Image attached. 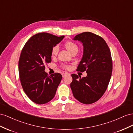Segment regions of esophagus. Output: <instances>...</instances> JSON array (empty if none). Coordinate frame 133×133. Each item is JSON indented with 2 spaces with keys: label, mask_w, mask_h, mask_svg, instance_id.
<instances>
[{
  "label": "esophagus",
  "mask_w": 133,
  "mask_h": 133,
  "mask_svg": "<svg viewBox=\"0 0 133 133\" xmlns=\"http://www.w3.org/2000/svg\"><path fill=\"white\" fill-rule=\"evenodd\" d=\"M69 75V74L66 73V72H65V73H62V76L63 77H64L66 76Z\"/></svg>",
  "instance_id": "1"
}]
</instances>
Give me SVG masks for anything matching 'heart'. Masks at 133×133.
Returning a JSON list of instances; mask_svg holds the SVG:
<instances>
[{
  "label": "heart",
  "mask_w": 133,
  "mask_h": 133,
  "mask_svg": "<svg viewBox=\"0 0 133 133\" xmlns=\"http://www.w3.org/2000/svg\"><path fill=\"white\" fill-rule=\"evenodd\" d=\"M64 47H65V48L71 53V54H72L74 52H77L78 50V47L77 44L76 43H75L73 41H70L66 42L64 43ZM58 50H59L58 47L57 46V45L54 46L52 48L51 52L52 57L54 58L57 56ZM62 67L63 69L69 70L70 68V66L67 65V64H62Z\"/></svg>",
  "instance_id": "heart-1"
}]
</instances>
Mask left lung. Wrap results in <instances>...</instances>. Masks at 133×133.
Wrapping results in <instances>:
<instances>
[{"label":"left lung","mask_w":133,"mask_h":133,"mask_svg":"<svg viewBox=\"0 0 133 133\" xmlns=\"http://www.w3.org/2000/svg\"><path fill=\"white\" fill-rule=\"evenodd\" d=\"M74 39L81 41L83 45V57L76 70L86 71L87 76L72 74L70 87L78 101L91 104L99 100L108 88L112 71L111 52L105 40L93 33L83 32Z\"/></svg>","instance_id":"obj_1"}]
</instances>
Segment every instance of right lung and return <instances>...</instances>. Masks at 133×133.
<instances>
[{
    "label": "right lung",
    "mask_w": 133,
    "mask_h": 133,
    "mask_svg": "<svg viewBox=\"0 0 133 133\" xmlns=\"http://www.w3.org/2000/svg\"><path fill=\"white\" fill-rule=\"evenodd\" d=\"M48 33L33 36L23 48L18 63L19 75L24 92L33 102L44 104L54 97L62 76H51L44 71L45 65L51 62V50L62 40Z\"/></svg>",
    "instance_id": "obj_1"
}]
</instances>
